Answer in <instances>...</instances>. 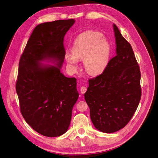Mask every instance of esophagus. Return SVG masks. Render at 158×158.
Listing matches in <instances>:
<instances>
[{
  "mask_svg": "<svg viewBox=\"0 0 158 158\" xmlns=\"http://www.w3.org/2000/svg\"><path fill=\"white\" fill-rule=\"evenodd\" d=\"M87 91V88L85 86H82L80 88V92L82 94H84Z\"/></svg>",
  "mask_w": 158,
  "mask_h": 158,
  "instance_id": "obj_1",
  "label": "esophagus"
}]
</instances>
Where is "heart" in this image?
Segmentation results:
<instances>
[{
	"label": "heart",
	"instance_id": "1",
	"mask_svg": "<svg viewBox=\"0 0 158 158\" xmlns=\"http://www.w3.org/2000/svg\"><path fill=\"white\" fill-rule=\"evenodd\" d=\"M97 31H87L80 34L75 40L72 54H66L68 63L74 67L77 60L84 59V68L92 75L101 74L108 64L111 49L109 41Z\"/></svg>",
	"mask_w": 158,
	"mask_h": 158
}]
</instances>
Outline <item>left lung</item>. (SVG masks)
<instances>
[{
    "label": "left lung",
    "instance_id": "8db88e82",
    "mask_svg": "<svg viewBox=\"0 0 158 158\" xmlns=\"http://www.w3.org/2000/svg\"><path fill=\"white\" fill-rule=\"evenodd\" d=\"M113 29L117 55L102 74L88 80L84 94L94 127L106 133L118 131L127 125L142 95L140 70L132 47L115 24Z\"/></svg>",
    "mask_w": 158,
    "mask_h": 158
}]
</instances>
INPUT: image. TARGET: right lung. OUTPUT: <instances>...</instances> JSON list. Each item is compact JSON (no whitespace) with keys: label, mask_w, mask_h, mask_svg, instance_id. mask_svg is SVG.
<instances>
[{"label":"right lung","mask_w":158,"mask_h":158,"mask_svg":"<svg viewBox=\"0 0 158 158\" xmlns=\"http://www.w3.org/2000/svg\"><path fill=\"white\" fill-rule=\"evenodd\" d=\"M74 22L69 19L37 25L19 61L16 89L21 113L33 130L47 137L68 130L79 96L76 79L60 70L65 56L64 37ZM47 59L57 61V66L39 63Z\"/></svg>","instance_id":"obj_1"}]
</instances>
